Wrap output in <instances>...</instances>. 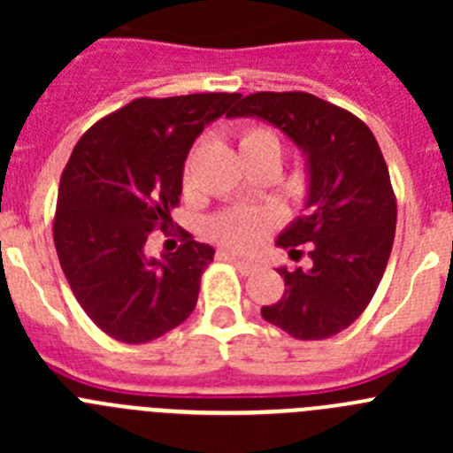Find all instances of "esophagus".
Returning a JSON list of instances; mask_svg holds the SVG:
<instances>
[{"instance_id": "1", "label": "esophagus", "mask_w": 453, "mask_h": 453, "mask_svg": "<svg viewBox=\"0 0 453 453\" xmlns=\"http://www.w3.org/2000/svg\"><path fill=\"white\" fill-rule=\"evenodd\" d=\"M224 258H226L229 263H234V265L238 267L242 274H254V272H258V267H261L258 263L245 261V258H240V256H235V254H224Z\"/></svg>"}]
</instances>
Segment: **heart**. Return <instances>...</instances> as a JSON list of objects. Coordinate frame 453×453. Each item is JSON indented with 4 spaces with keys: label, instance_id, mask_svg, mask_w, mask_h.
Wrapping results in <instances>:
<instances>
[{
    "label": "heart",
    "instance_id": "heart-1",
    "mask_svg": "<svg viewBox=\"0 0 453 453\" xmlns=\"http://www.w3.org/2000/svg\"><path fill=\"white\" fill-rule=\"evenodd\" d=\"M240 154H276L281 156V142L272 134L270 129L251 127L242 131L240 135ZM274 222V215L270 211H247V208H235L229 213L219 215L213 222L215 238L222 240L224 245L234 247L240 251L254 250L263 238L267 229Z\"/></svg>",
    "mask_w": 453,
    "mask_h": 453
}]
</instances>
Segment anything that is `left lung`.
I'll list each match as a JSON object with an SVG mask.
<instances>
[{
	"label": "left lung",
	"mask_w": 453,
	"mask_h": 453,
	"mask_svg": "<svg viewBox=\"0 0 453 453\" xmlns=\"http://www.w3.org/2000/svg\"><path fill=\"white\" fill-rule=\"evenodd\" d=\"M226 118H256L306 158L303 213L276 238L290 258L311 242V267H279L286 292L263 318L299 340H324L365 311L383 279L397 202L374 134L356 115L308 92L238 97Z\"/></svg>",
	"instance_id": "1"
}]
</instances>
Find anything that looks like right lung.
Masks as SVG:
<instances>
[{"label": "right lung", "mask_w": 453, "mask_h": 453, "mask_svg": "<svg viewBox=\"0 0 453 453\" xmlns=\"http://www.w3.org/2000/svg\"><path fill=\"white\" fill-rule=\"evenodd\" d=\"M238 97L134 99L72 151L58 188L56 254L77 302L111 338L150 342L195 311L213 247L190 234L172 254L147 256L145 245L150 231L172 222L192 142Z\"/></svg>", "instance_id": "obj_1"}]
</instances>
